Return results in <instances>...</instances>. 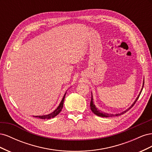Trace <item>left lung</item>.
<instances>
[{
  "label": "left lung",
  "instance_id": "1",
  "mask_svg": "<svg viewBox=\"0 0 152 152\" xmlns=\"http://www.w3.org/2000/svg\"><path fill=\"white\" fill-rule=\"evenodd\" d=\"M143 86H144V80H143V83H142V88H141V89L140 93V94H138V96H137V97L136 98V100L134 101V103H133L132 104V105L131 106V107H130L129 108H127V110H126L125 111H124V112H121V113H117V114H115V115H113V114H109V113H107L103 112L101 111V110H98V108L96 107V106H95V104H94L93 94H91V103H90V107H91V111L93 112L95 115H98V116H99V117H110L118 116V115H122V114H124V113H125L126 112H127L128 111V110H129L133 107V106H134V104L136 103V101L137 100V99L139 98L140 96V94H141V91H142V88H143ZM91 94H92V93H91Z\"/></svg>",
  "mask_w": 152,
  "mask_h": 152
}]
</instances>
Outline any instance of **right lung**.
Here are the masks:
<instances>
[{"label": "right lung", "mask_w": 152, "mask_h": 152, "mask_svg": "<svg viewBox=\"0 0 152 152\" xmlns=\"http://www.w3.org/2000/svg\"><path fill=\"white\" fill-rule=\"evenodd\" d=\"M66 94V92L65 93V94H64L63 96V98L61 100V102L60 103V104H59V106L58 107V108L54 110V112H53L52 113H50L49 114H48V115H37V116H34L35 117H38L39 118H41V119H50L51 118H54V117H56V115H58L60 113V112L61 111V110L63 108V103H64V100H65V95Z\"/></svg>", "instance_id": "obj_1"}]
</instances>
